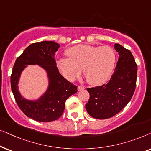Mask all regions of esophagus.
<instances>
[{
  "instance_id": "34e87169",
  "label": "esophagus",
  "mask_w": 151,
  "mask_h": 151,
  "mask_svg": "<svg viewBox=\"0 0 151 151\" xmlns=\"http://www.w3.org/2000/svg\"><path fill=\"white\" fill-rule=\"evenodd\" d=\"M77 89L79 91H81V90H84V87L83 86H79L77 87Z\"/></svg>"
}]
</instances>
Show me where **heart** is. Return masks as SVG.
I'll return each instance as SVG.
<instances>
[{
  "mask_svg": "<svg viewBox=\"0 0 151 151\" xmlns=\"http://www.w3.org/2000/svg\"><path fill=\"white\" fill-rule=\"evenodd\" d=\"M65 53L68 58H59L57 65L70 81H74L82 69L88 83L101 85L109 79L115 65L116 54L109 46L80 44L68 48Z\"/></svg>",
  "mask_w": 151,
  "mask_h": 151,
  "instance_id": "1",
  "label": "heart"
}]
</instances>
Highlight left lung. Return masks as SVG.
Listing matches in <instances>:
<instances>
[{"instance_id":"obj_1","label":"left lung","mask_w":151,"mask_h":151,"mask_svg":"<svg viewBox=\"0 0 151 151\" xmlns=\"http://www.w3.org/2000/svg\"><path fill=\"white\" fill-rule=\"evenodd\" d=\"M119 53L115 69L106 84L87 88L90 99L86 109L92 117L106 119L119 112L130 101L135 90L137 66L130 50L114 44Z\"/></svg>"}]
</instances>
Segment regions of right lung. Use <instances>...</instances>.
Masks as SVG:
<instances>
[{"instance_id": "1", "label": "right lung", "mask_w": 151, "mask_h": 151, "mask_svg": "<svg viewBox=\"0 0 151 151\" xmlns=\"http://www.w3.org/2000/svg\"><path fill=\"white\" fill-rule=\"evenodd\" d=\"M60 45L55 41L32 43L16 60L11 75V88L15 100L28 117L41 122L55 121L62 115L65 101L77 92V87L66 80L57 67L55 59ZM37 65L45 70L48 84L45 92L35 100H27L19 92L22 72L27 65Z\"/></svg>"}]
</instances>
